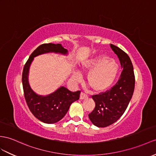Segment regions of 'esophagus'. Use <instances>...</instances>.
I'll return each instance as SVG.
<instances>
[{"mask_svg": "<svg viewBox=\"0 0 156 156\" xmlns=\"http://www.w3.org/2000/svg\"><path fill=\"white\" fill-rule=\"evenodd\" d=\"M87 94H85L84 93L81 92V94H80V99L83 100V99H86V98H87Z\"/></svg>", "mask_w": 156, "mask_h": 156, "instance_id": "esophagus-1", "label": "esophagus"}]
</instances>
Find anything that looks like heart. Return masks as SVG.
Segmentation results:
<instances>
[{
  "label": "heart",
  "mask_w": 156,
  "mask_h": 156,
  "mask_svg": "<svg viewBox=\"0 0 156 156\" xmlns=\"http://www.w3.org/2000/svg\"><path fill=\"white\" fill-rule=\"evenodd\" d=\"M83 71H89L87 75V82L95 92H102L111 87L119 73V66L115 60L107 55H102L87 60L82 64ZM72 79L75 82L81 81V75L73 71Z\"/></svg>",
  "instance_id": "obj_1"
}]
</instances>
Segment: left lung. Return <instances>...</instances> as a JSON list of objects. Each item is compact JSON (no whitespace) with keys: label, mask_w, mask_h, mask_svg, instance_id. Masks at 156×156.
Listing matches in <instances>:
<instances>
[{"label":"left lung","mask_w":156,"mask_h":156,"mask_svg":"<svg viewBox=\"0 0 156 156\" xmlns=\"http://www.w3.org/2000/svg\"><path fill=\"white\" fill-rule=\"evenodd\" d=\"M112 51L119 58L122 71L119 81L111 89L92 96L95 107L89 115L94 126L107 127L119 120L128 107L135 87L134 68L126 53L111 44Z\"/></svg>","instance_id":"8db88e82"}]
</instances>
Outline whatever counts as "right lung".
Returning a JSON list of instances; mask_svg holds the SVG:
<instances>
[{
    "label": "right lung",
    "instance_id": "obj_1",
    "mask_svg": "<svg viewBox=\"0 0 156 156\" xmlns=\"http://www.w3.org/2000/svg\"><path fill=\"white\" fill-rule=\"evenodd\" d=\"M49 52L67 54V49L62 44L51 43L40 45L30 55L22 72V80L26 103L30 111L36 119L44 123L53 124L58 122L66 115L70 105L79 98L81 91L71 92L64 87H61L47 96L38 95L30 88L28 83V73L30 64L35 57Z\"/></svg>",
    "mask_w": 156,
    "mask_h": 156
}]
</instances>
